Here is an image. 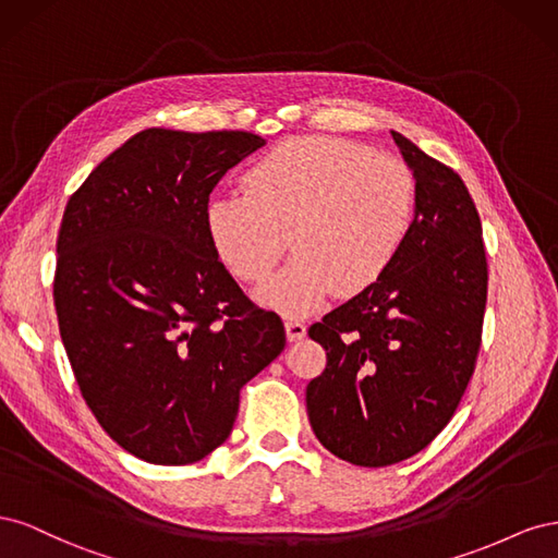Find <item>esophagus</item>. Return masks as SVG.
Wrapping results in <instances>:
<instances>
[{"label":"esophagus","mask_w":558,"mask_h":558,"mask_svg":"<svg viewBox=\"0 0 558 558\" xmlns=\"http://www.w3.org/2000/svg\"><path fill=\"white\" fill-rule=\"evenodd\" d=\"M305 335H307V326L302 324L300 318H289V320H286V337H289V342H298Z\"/></svg>","instance_id":"1"}]
</instances>
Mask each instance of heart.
<instances>
[{"label":"heart","mask_w":558,"mask_h":558,"mask_svg":"<svg viewBox=\"0 0 558 558\" xmlns=\"http://www.w3.org/2000/svg\"><path fill=\"white\" fill-rule=\"evenodd\" d=\"M244 193L214 195L205 228L218 258L244 283H258L295 256L260 291L286 314H305L330 293L351 298L396 265L416 223L414 172L396 156L326 134L293 137L253 162Z\"/></svg>","instance_id":"b5f03b06"}]
</instances>
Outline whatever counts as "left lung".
I'll use <instances>...</instances> for the list:
<instances>
[{
    "mask_svg": "<svg viewBox=\"0 0 558 558\" xmlns=\"http://www.w3.org/2000/svg\"><path fill=\"white\" fill-rule=\"evenodd\" d=\"M418 189L416 223L388 275L310 328L326 369L307 386L310 424L337 459L384 468L449 424L482 347L488 267L463 179L391 132Z\"/></svg>",
    "mask_w": 558,
    "mask_h": 558,
    "instance_id": "1",
    "label": "left lung"
}]
</instances>
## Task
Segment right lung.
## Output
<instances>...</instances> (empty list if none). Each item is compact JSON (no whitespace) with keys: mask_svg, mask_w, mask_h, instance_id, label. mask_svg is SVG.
I'll list each match as a JSON object with an SVG mask.
<instances>
[{"mask_svg":"<svg viewBox=\"0 0 558 558\" xmlns=\"http://www.w3.org/2000/svg\"><path fill=\"white\" fill-rule=\"evenodd\" d=\"M253 132L148 128L99 162L58 232L53 300L83 400L113 442L189 465L228 440L240 391L286 347L205 228L214 185Z\"/></svg>","mask_w":558,"mask_h":558,"instance_id":"right-lung-1","label":"right lung"}]
</instances>
